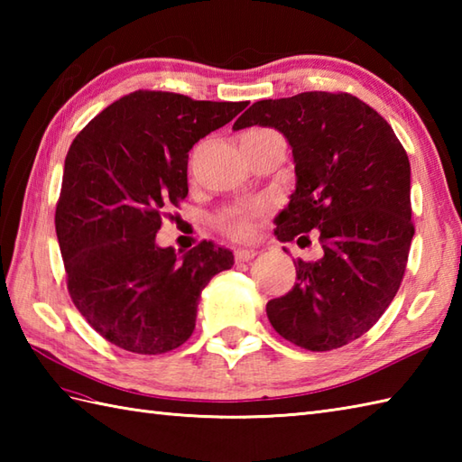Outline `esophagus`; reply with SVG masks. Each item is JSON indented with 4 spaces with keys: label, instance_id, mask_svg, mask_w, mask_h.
<instances>
[{
    "label": "esophagus",
    "instance_id": "34e87169",
    "mask_svg": "<svg viewBox=\"0 0 462 462\" xmlns=\"http://www.w3.org/2000/svg\"><path fill=\"white\" fill-rule=\"evenodd\" d=\"M256 250H246V248H238L234 250V258H236V262H248L252 258H256Z\"/></svg>",
    "mask_w": 462,
    "mask_h": 462
}]
</instances>
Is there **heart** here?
Here are the masks:
<instances>
[{"mask_svg":"<svg viewBox=\"0 0 462 462\" xmlns=\"http://www.w3.org/2000/svg\"><path fill=\"white\" fill-rule=\"evenodd\" d=\"M256 133H263V131H252L248 134H256ZM263 214H266V210L260 208V206H256V208H248V210L228 212L220 220V230L232 240H238V242L252 240L254 236H256L258 220Z\"/></svg>","mask_w":462,"mask_h":462,"instance_id":"b5f03b06","label":"heart"}]
</instances>
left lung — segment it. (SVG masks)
Instances as JSON below:
<instances>
[{"label":"left lung","mask_w":462,"mask_h":462,"mask_svg":"<svg viewBox=\"0 0 462 462\" xmlns=\"http://www.w3.org/2000/svg\"><path fill=\"white\" fill-rule=\"evenodd\" d=\"M254 125L286 136L296 164L278 240L310 242L313 232L323 252L298 260V282L268 301V319L303 349L347 346L375 326L403 280L415 234L409 156L391 125L349 93L258 101L232 129Z\"/></svg>","instance_id":"1"}]
</instances>
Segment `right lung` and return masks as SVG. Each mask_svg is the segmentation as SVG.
Listing matches in <instances>:
<instances>
[{
    "label": "right lung",
    "mask_w": 462,
    "mask_h": 462,
    "mask_svg": "<svg viewBox=\"0 0 462 462\" xmlns=\"http://www.w3.org/2000/svg\"><path fill=\"white\" fill-rule=\"evenodd\" d=\"M246 105L134 91L75 136L55 230L69 296L113 346L143 356L180 347L194 331L200 291L234 266L232 252L214 242L179 256L154 238L166 210L189 194L194 143Z\"/></svg>",
    "instance_id": "add662e5"
}]
</instances>
